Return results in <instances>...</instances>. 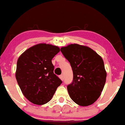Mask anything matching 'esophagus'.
<instances>
[{
  "label": "esophagus",
  "mask_w": 125,
  "mask_h": 125,
  "mask_svg": "<svg viewBox=\"0 0 125 125\" xmlns=\"http://www.w3.org/2000/svg\"><path fill=\"white\" fill-rule=\"evenodd\" d=\"M59 77L62 81H63V80H64V76H63V75H60V76H59Z\"/></svg>",
  "instance_id": "esophagus-1"
}]
</instances>
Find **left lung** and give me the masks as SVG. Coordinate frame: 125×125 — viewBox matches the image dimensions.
Returning <instances> with one entry per match:
<instances>
[{
  "instance_id": "1",
  "label": "left lung",
  "mask_w": 125,
  "mask_h": 125,
  "mask_svg": "<svg viewBox=\"0 0 125 125\" xmlns=\"http://www.w3.org/2000/svg\"><path fill=\"white\" fill-rule=\"evenodd\" d=\"M72 68L73 80L67 86L69 96L77 105L93 104L101 94L107 73L103 59L87 46L71 44L61 48Z\"/></svg>"
}]
</instances>
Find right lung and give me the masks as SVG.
Returning a JSON list of instances; mask_svg holds the SVG:
<instances>
[{
  "mask_svg": "<svg viewBox=\"0 0 125 125\" xmlns=\"http://www.w3.org/2000/svg\"><path fill=\"white\" fill-rule=\"evenodd\" d=\"M57 46L45 43L24 51L17 61L15 76L22 93L35 105H44L52 99L62 81L54 74L52 60L60 52Z\"/></svg>",
  "mask_w": 125,
  "mask_h": 125,
  "instance_id": "obj_1",
  "label": "right lung"
}]
</instances>
